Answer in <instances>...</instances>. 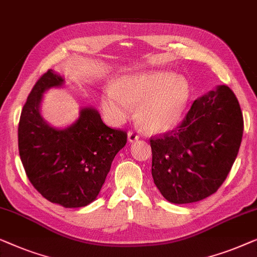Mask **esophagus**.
<instances>
[{
  "instance_id": "esophagus-1",
  "label": "esophagus",
  "mask_w": 257,
  "mask_h": 257,
  "mask_svg": "<svg viewBox=\"0 0 257 257\" xmlns=\"http://www.w3.org/2000/svg\"><path fill=\"white\" fill-rule=\"evenodd\" d=\"M139 139H140V136L137 135V133L135 132V130H129L128 132L129 142H135V141H137Z\"/></svg>"
}]
</instances>
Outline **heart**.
I'll list each match as a JSON object with an SVG mask.
<instances>
[{
	"label": "heart",
	"mask_w": 257,
	"mask_h": 257,
	"mask_svg": "<svg viewBox=\"0 0 257 257\" xmlns=\"http://www.w3.org/2000/svg\"><path fill=\"white\" fill-rule=\"evenodd\" d=\"M190 97L185 78L165 71H149L124 75L109 86L102 96L104 113L114 122L128 117L132 104L136 116L149 132L164 133L180 121Z\"/></svg>",
	"instance_id": "heart-1"
}]
</instances>
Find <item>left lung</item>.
<instances>
[{
	"mask_svg": "<svg viewBox=\"0 0 257 257\" xmlns=\"http://www.w3.org/2000/svg\"><path fill=\"white\" fill-rule=\"evenodd\" d=\"M242 134L243 116L228 86L196 100L176 128L150 137L157 189L173 204L215 193L232 169Z\"/></svg>",
	"mask_w": 257,
	"mask_h": 257,
	"instance_id": "1",
	"label": "left lung"
}]
</instances>
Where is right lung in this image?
Returning <instances> with one entry per match:
<instances>
[{
  "instance_id": "obj_1",
  "label": "right lung",
  "mask_w": 257,
  "mask_h": 257,
  "mask_svg": "<svg viewBox=\"0 0 257 257\" xmlns=\"http://www.w3.org/2000/svg\"><path fill=\"white\" fill-rule=\"evenodd\" d=\"M46 71L32 87L19 123V150L29 180L49 201L82 207L99 194L115 155L127 143V133L108 127L93 108H85L70 128L58 130L39 114L46 89L63 84Z\"/></svg>"
}]
</instances>
